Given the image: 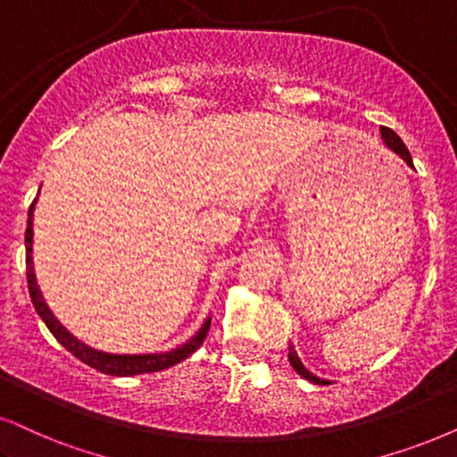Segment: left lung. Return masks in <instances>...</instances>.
I'll use <instances>...</instances> for the list:
<instances>
[{
  "label": "left lung",
  "mask_w": 457,
  "mask_h": 457,
  "mask_svg": "<svg viewBox=\"0 0 457 457\" xmlns=\"http://www.w3.org/2000/svg\"><path fill=\"white\" fill-rule=\"evenodd\" d=\"M382 138H384L386 145H388V147L392 149V152L401 155V158L405 160L409 166H413L411 154H409V149L405 147V143L401 141V137H398L395 130H392V129H386V126H382ZM288 361H291L293 369H295V371H297L299 375H302V378L308 379V382H314V384H319V386H327V384H331V382H327V379H320V378H316L314 373H310L308 369H305V367L302 365V361H299V356H297L295 348H288Z\"/></svg>",
  "instance_id": "left-lung-1"
}]
</instances>
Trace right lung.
I'll return each instance as SVG.
<instances>
[{
  "instance_id": "add662e5",
  "label": "right lung",
  "mask_w": 457,
  "mask_h": 457,
  "mask_svg": "<svg viewBox=\"0 0 457 457\" xmlns=\"http://www.w3.org/2000/svg\"><path fill=\"white\" fill-rule=\"evenodd\" d=\"M37 198L33 200L36 204ZM33 204L29 209V221H27V234H25V246H27V285H29V295H31V302L36 305L37 314L42 316L46 327L50 328V333L59 339L61 345L71 352L75 358L90 365L96 371L107 373V375H118V378H129V375H138V373H154L162 371V369H169L177 362L186 361L187 356H192L195 350L200 348L202 342H204L206 333L211 328V320H206L198 333L194 335L189 342H186L181 348L164 352V354H107V352L92 350L88 345L75 339L71 333L67 331L65 327L61 325L59 320L54 319L48 305H46L42 293H39V287L36 282V274H33V257H31V242H33Z\"/></svg>"
}]
</instances>
